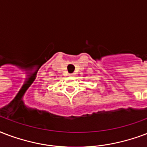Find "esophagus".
I'll list each match as a JSON object with an SVG mask.
<instances>
[{
	"label": "esophagus",
	"instance_id": "1",
	"mask_svg": "<svg viewBox=\"0 0 147 147\" xmlns=\"http://www.w3.org/2000/svg\"><path fill=\"white\" fill-rule=\"evenodd\" d=\"M69 76H71V77H73V76H75V74H74V73H70L69 75Z\"/></svg>",
	"mask_w": 147,
	"mask_h": 147
}]
</instances>
